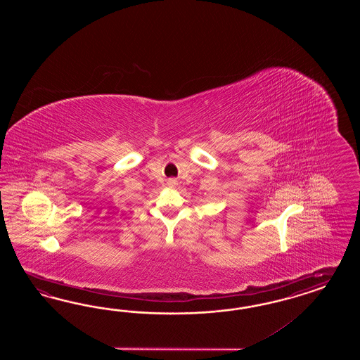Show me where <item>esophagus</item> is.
<instances>
[{
  "label": "esophagus",
  "instance_id": "34e87169",
  "mask_svg": "<svg viewBox=\"0 0 360 360\" xmlns=\"http://www.w3.org/2000/svg\"><path fill=\"white\" fill-rule=\"evenodd\" d=\"M167 186H169V187H175V186H176V181H175L174 178H172V179L167 181Z\"/></svg>",
  "mask_w": 360,
  "mask_h": 360
}]
</instances>
